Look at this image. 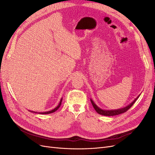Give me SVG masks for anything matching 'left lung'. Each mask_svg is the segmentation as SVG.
I'll return each instance as SVG.
<instances>
[{
  "label": "left lung",
  "mask_w": 155,
  "mask_h": 155,
  "mask_svg": "<svg viewBox=\"0 0 155 155\" xmlns=\"http://www.w3.org/2000/svg\"><path fill=\"white\" fill-rule=\"evenodd\" d=\"M140 96V94L137 97L135 98V99L130 103V104H129L128 105H127L125 107L123 108H121V109H114V110H104V109H102L101 108H100L99 107H97L96 105V104H95L94 101L91 99V101L92 103V105L93 106V107L94 108L95 110L97 112L98 114H100L101 115L103 116H116V115H118L120 114H122L124 112H126L127 110H128L130 108L133 106V105L134 104L135 101H137V100L139 97V96Z\"/></svg>",
  "instance_id": "left-lung-1"
}]
</instances>
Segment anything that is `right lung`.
Listing matches in <instances>:
<instances>
[{
  "label": "right lung",
  "mask_w": 155,
  "mask_h": 155,
  "mask_svg": "<svg viewBox=\"0 0 155 155\" xmlns=\"http://www.w3.org/2000/svg\"><path fill=\"white\" fill-rule=\"evenodd\" d=\"M62 100H63V97L61 98V100H60V101H59V105H58L57 107H55L54 109L51 110H50V111L43 112H34V111H31V110H30V112H34V113H38V114H50V113H52V112H54L55 111L59 109V108L60 107L61 105Z\"/></svg>",
  "instance_id": "right-lung-1"
}]
</instances>
